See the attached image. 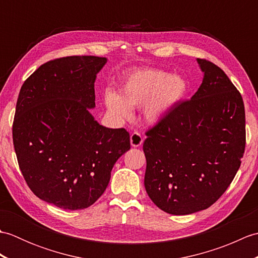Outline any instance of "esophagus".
<instances>
[{
	"instance_id": "34e87169",
	"label": "esophagus",
	"mask_w": 258,
	"mask_h": 258,
	"mask_svg": "<svg viewBox=\"0 0 258 258\" xmlns=\"http://www.w3.org/2000/svg\"><path fill=\"white\" fill-rule=\"evenodd\" d=\"M143 136L141 135V133L139 132H134L132 133V135H131V145H132L133 147H139L141 146L142 144H143Z\"/></svg>"
}]
</instances>
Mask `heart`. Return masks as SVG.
Here are the masks:
<instances>
[{"mask_svg":"<svg viewBox=\"0 0 258 258\" xmlns=\"http://www.w3.org/2000/svg\"><path fill=\"white\" fill-rule=\"evenodd\" d=\"M188 84L182 76L169 75L161 70L135 71L120 86L119 95L107 92L108 111L119 118H128L131 108L144 105V116L155 123L184 100Z\"/></svg>","mask_w":258,"mask_h":258,"instance_id":"obj_1","label":"heart"}]
</instances>
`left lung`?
<instances>
[{"instance_id":"1","label":"left lung","mask_w":258,"mask_h":258,"mask_svg":"<svg viewBox=\"0 0 258 258\" xmlns=\"http://www.w3.org/2000/svg\"><path fill=\"white\" fill-rule=\"evenodd\" d=\"M204 79L145 132V189L173 215L208 208L225 190L242 163L246 145L243 97L217 65L197 58Z\"/></svg>"}]
</instances>
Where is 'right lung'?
Listing matches in <instances>:
<instances>
[{
    "mask_svg": "<svg viewBox=\"0 0 258 258\" xmlns=\"http://www.w3.org/2000/svg\"><path fill=\"white\" fill-rule=\"evenodd\" d=\"M105 57L65 56L42 64L16 102L13 144L22 175L38 199L83 210L106 189L115 162L131 149L125 128H107L89 112Z\"/></svg>",
    "mask_w": 258,
    "mask_h": 258,
    "instance_id": "right-lung-1",
    "label": "right lung"
}]
</instances>
